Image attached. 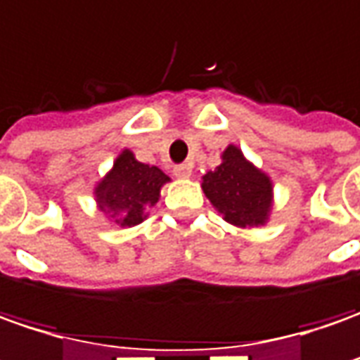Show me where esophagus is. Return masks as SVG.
Wrapping results in <instances>:
<instances>
[{"instance_id": "obj_1", "label": "esophagus", "mask_w": 360, "mask_h": 360, "mask_svg": "<svg viewBox=\"0 0 360 360\" xmlns=\"http://www.w3.org/2000/svg\"><path fill=\"white\" fill-rule=\"evenodd\" d=\"M173 173L181 177V179H189L193 173V165L191 163H183V165H177V167L173 169Z\"/></svg>"}]
</instances>
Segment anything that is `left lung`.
<instances>
[{
    "mask_svg": "<svg viewBox=\"0 0 360 360\" xmlns=\"http://www.w3.org/2000/svg\"><path fill=\"white\" fill-rule=\"evenodd\" d=\"M223 163L203 175L207 199L223 219L235 227H257L269 219L273 205V183L261 169L247 161L239 147L223 151Z\"/></svg>",
    "mask_w": 360,
    "mask_h": 360,
    "instance_id": "left-lung-1",
    "label": "left lung"
}]
</instances>
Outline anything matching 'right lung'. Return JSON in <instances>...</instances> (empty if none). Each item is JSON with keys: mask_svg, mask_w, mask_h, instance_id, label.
<instances>
[{"mask_svg": "<svg viewBox=\"0 0 360 360\" xmlns=\"http://www.w3.org/2000/svg\"><path fill=\"white\" fill-rule=\"evenodd\" d=\"M169 177L155 165L137 161L129 149H123L113 169L95 185V201L99 211L119 227L139 225L147 207L159 201L161 187Z\"/></svg>", "mask_w": 360, "mask_h": 360, "instance_id": "1", "label": "right lung"}]
</instances>
